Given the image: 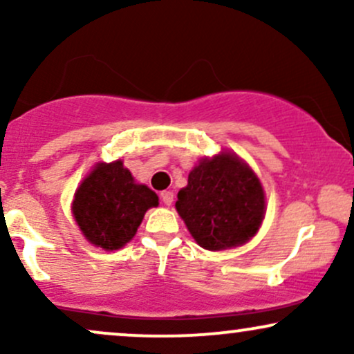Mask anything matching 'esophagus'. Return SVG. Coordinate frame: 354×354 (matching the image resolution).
Returning a JSON list of instances; mask_svg holds the SVG:
<instances>
[{
  "instance_id": "1",
  "label": "esophagus",
  "mask_w": 354,
  "mask_h": 354,
  "mask_svg": "<svg viewBox=\"0 0 354 354\" xmlns=\"http://www.w3.org/2000/svg\"><path fill=\"white\" fill-rule=\"evenodd\" d=\"M173 200H174L173 191H163V193H161V201H163L166 206H171Z\"/></svg>"
}]
</instances>
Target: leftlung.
Wrapping results in <instances>:
<instances>
[{
    "label": "left lung",
    "mask_w": 354,
    "mask_h": 354,
    "mask_svg": "<svg viewBox=\"0 0 354 354\" xmlns=\"http://www.w3.org/2000/svg\"><path fill=\"white\" fill-rule=\"evenodd\" d=\"M178 214L201 248L221 251L245 245L265 218V191L253 169L234 153L221 151L191 169L180 189Z\"/></svg>",
    "instance_id": "obj_1"
}]
</instances>
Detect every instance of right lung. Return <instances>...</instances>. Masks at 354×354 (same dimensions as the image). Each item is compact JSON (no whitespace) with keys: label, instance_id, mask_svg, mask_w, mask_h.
Instances as JSON below:
<instances>
[{"label":"right lung","instance_id":"obj_1","mask_svg":"<svg viewBox=\"0 0 354 354\" xmlns=\"http://www.w3.org/2000/svg\"><path fill=\"white\" fill-rule=\"evenodd\" d=\"M158 206L148 186L138 185L123 161L98 163L76 189L73 216L91 245L106 251L131 241L145 213Z\"/></svg>","mask_w":354,"mask_h":354}]
</instances>
